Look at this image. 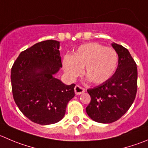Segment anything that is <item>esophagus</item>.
<instances>
[{
    "label": "esophagus",
    "mask_w": 148,
    "mask_h": 148,
    "mask_svg": "<svg viewBox=\"0 0 148 148\" xmlns=\"http://www.w3.org/2000/svg\"><path fill=\"white\" fill-rule=\"evenodd\" d=\"M75 94H77V95H80V94H83V93L85 91V89H84V88H82V87H81L80 86H75Z\"/></svg>",
    "instance_id": "34e87169"
}]
</instances>
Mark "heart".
<instances>
[{
	"label": "heart",
	"instance_id": "obj_1",
	"mask_svg": "<svg viewBox=\"0 0 148 148\" xmlns=\"http://www.w3.org/2000/svg\"><path fill=\"white\" fill-rule=\"evenodd\" d=\"M117 52L98 43L81 45L71 56L63 58L62 65L67 78L74 81L83 72L88 80L96 84L106 82L115 73L118 66Z\"/></svg>",
	"mask_w": 148,
	"mask_h": 148
}]
</instances>
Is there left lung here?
<instances>
[{"mask_svg":"<svg viewBox=\"0 0 148 148\" xmlns=\"http://www.w3.org/2000/svg\"><path fill=\"white\" fill-rule=\"evenodd\" d=\"M119 55V64L113 75L106 82L87 90L91 102L88 115L94 121L110 123L121 118L132 106L137 89V68L129 51L112 43Z\"/></svg>","mask_w":148,"mask_h":148,"instance_id":"left-lung-1","label":"left lung"}]
</instances>
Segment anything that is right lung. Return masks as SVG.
<instances>
[{
  "label": "right lung",
  "mask_w": 148,
  "mask_h": 148,
  "mask_svg": "<svg viewBox=\"0 0 148 148\" xmlns=\"http://www.w3.org/2000/svg\"><path fill=\"white\" fill-rule=\"evenodd\" d=\"M60 42L48 40L21 52L11 73L14 99L21 112L40 125L63 119L67 103L75 96V84L55 78L61 68Z\"/></svg>",
  "instance_id": "add662e5"
}]
</instances>
